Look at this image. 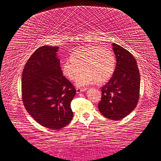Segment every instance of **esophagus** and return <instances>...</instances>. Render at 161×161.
Here are the masks:
<instances>
[{
	"mask_svg": "<svg viewBox=\"0 0 161 161\" xmlns=\"http://www.w3.org/2000/svg\"><path fill=\"white\" fill-rule=\"evenodd\" d=\"M87 90V88H84V89H81V88H77L76 89V93L77 94H80L81 92H85Z\"/></svg>",
	"mask_w": 161,
	"mask_h": 161,
	"instance_id": "34e87169",
	"label": "esophagus"
}]
</instances>
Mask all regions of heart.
<instances>
[{
  "label": "heart",
  "instance_id": "1",
  "mask_svg": "<svg viewBox=\"0 0 161 161\" xmlns=\"http://www.w3.org/2000/svg\"><path fill=\"white\" fill-rule=\"evenodd\" d=\"M62 64L63 74L71 80H75L83 68L85 71L76 80L79 87L90 85L95 81L104 82L110 80L116 68V58L113 51L107 47L87 45L75 49Z\"/></svg>",
  "mask_w": 161,
  "mask_h": 161
}]
</instances>
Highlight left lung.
<instances>
[{
	"mask_svg": "<svg viewBox=\"0 0 161 161\" xmlns=\"http://www.w3.org/2000/svg\"><path fill=\"white\" fill-rule=\"evenodd\" d=\"M116 59L113 76L101 88L102 98L98 109L109 119L119 120L129 115L139 99L141 78L136 61L128 51L113 43Z\"/></svg>",
	"mask_w": 161,
	"mask_h": 161,
	"instance_id": "left-lung-1",
	"label": "left lung"
}]
</instances>
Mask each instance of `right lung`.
I'll return each instance as SVG.
<instances>
[{
    "mask_svg": "<svg viewBox=\"0 0 161 161\" xmlns=\"http://www.w3.org/2000/svg\"><path fill=\"white\" fill-rule=\"evenodd\" d=\"M59 47L42 46L25 64L22 74V96L26 110L47 128L59 130L73 118L71 102L76 94L63 73L58 57Z\"/></svg>",
    "mask_w": 161,
    "mask_h": 161,
    "instance_id": "obj_1",
    "label": "right lung"
}]
</instances>
